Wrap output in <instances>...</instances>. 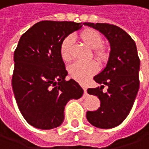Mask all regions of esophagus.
<instances>
[{"instance_id": "34e87169", "label": "esophagus", "mask_w": 149, "mask_h": 149, "mask_svg": "<svg viewBox=\"0 0 149 149\" xmlns=\"http://www.w3.org/2000/svg\"><path fill=\"white\" fill-rule=\"evenodd\" d=\"M84 88V96L88 95V93H87V88L86 87H83Z\"/></svg>"}]
</instances>
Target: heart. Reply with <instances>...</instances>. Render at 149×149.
Returning a JSON list of instances; mask_svg holds the SVG:
<instances>
[{"label":"heart","instance_id":"heart-1","mask_svg":"<svg viewBox=\"0 0 149 149\" xmlns=\"http://www.w3.org/2000/svg\"><path fill=\"white\" fill-rule=\"evenodd\" d=\"M80 38L90 48H92L94 57L100 62H105L108 60L110 54L109 47L102 44V36L99 31L94 29H86L81 32ZM73 43V37L72 36H66L61 42L60 53L64 61L72 60L71 47ZM98 71V65L94 61L88 62H75L68 67L69 75L80 83H85Z\"/></svg>","mask_w":149,"mask_h":149}]
</instances>
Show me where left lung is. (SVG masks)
Returning a JSON list of instances; mask_svg holds the SVG:
<instances>
[{
    "instance_id": "8db88e82",
    "label": "left lung",
    "mask_w": 149,
    "mask_h": 149,
    "mask_svg": "<svg viewBox=\"0 0 149 149\" xmlns=\"http://www.w3.org/2000/svg\"><path fill=\"white\" fill-rule=\"evenodd\" d=\"M84 24L105 35L111 47L107 66L94 77V80L101 86L87 90L89 95H97L101 107L96 111H88L86 118L97 128H113L128 116L139 89L140 59L136 46L130 35L114 24ZM105 86L108 87L106 92L103 91Z\"/></svg>"
}]
</instances>
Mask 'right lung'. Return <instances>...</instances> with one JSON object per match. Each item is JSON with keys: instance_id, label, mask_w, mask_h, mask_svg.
<instances>
[{"instance_id": "add662e5", "label": "right lung", "mask_w": 149, "mask_h": 149, "mask_svg": "<svg viewBox=\"0 0 149 149\" xmlns=\"http://www.w3.org/2000/svg\"><path fill=\"white\" fill-rule=\"evenodd\" d=\"M82 23L41 21L20 37L14 51L12 86L21 114L33 127L50 130L64 121V109L84 90L73 79L66 81L61 42Z\"/></svg>"}]
</instances>
